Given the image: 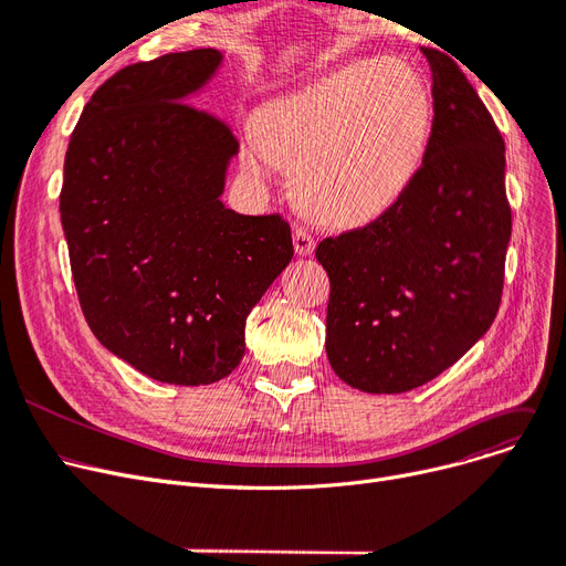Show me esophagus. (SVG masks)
<instances>
[{
	"label": "esophagus",
	"mask_w": 566,
	"mask_h": 566,
	"mask_svg": "<svg viewBox=\"0 0 566 566\" xmlns=\"http://www.w3.org/2000/svg\"><path fill=\"white\" fill-rule=\"evenodd\" d=\"M314 238L307 229L303 227H296V231H293V250H296L298 256H310L314 252Z\"/></svg>",
	"instance_id": "esophagus-1"
}]
</instances>
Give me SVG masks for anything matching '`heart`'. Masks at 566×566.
Masks as SVG:
<instances>
[{
	"label": "heart",
	"instance_id": "obj_1",
	"mask_svg": "<svg viewBox=\"0 0 566 566\" xmlns=\"http://www.w3.org/2000/svg\"><path fill=\"white\" fill-rule=\"evenodd\" d=\"M432 92L398 57H363L268 104L242 147L259 176L263 159L291 170L301 206L335 224L373 222L396 206L426 159Z\"/></svg>",
	"mask_w": 566,
	"mask_h": 566
}]
</instances>
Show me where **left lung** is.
Returning a JSON list of instances; mask_svg holds the SVG:
<instances>
[{
    "instance_id": "left-lung-1",
    "label": "left lung",
    "mask_w": 566,
    "mask_h": 566,
    "mask_svg": "<svg viewBox=\"0 0 566 566\" xmlns=\"http://www.w3.org/2000/svg\"><path fill=\"white\" fill-rule=\"evenodd\" d=\"M432 71V132L402 199L373 224L318 242L331 280L326 354L365 392L423 386L495 322L511 208L504 138L447 53Z\"/></svg>"
}]
</instances>
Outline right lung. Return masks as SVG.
Returning <instances> with one entry per match:
<instances>
[{"label": "right lung", "mask_w": 566, "mask_h": 566, "mask_svg": "<svg viewBox=\"0 0 566 566\" xmlns=\"http://www.w3.org/2000/svg\"><path fill=\"white\" fill-rule=\"evenodd\" d=\"M214 48L117 71L85 104L64 157L60 217L94 337L138 373L206 386L244 354V322L293 256L280 214L222 203L238 140L189 106Z\"/></svg>", "instance_id": "1"}]
</instances>
